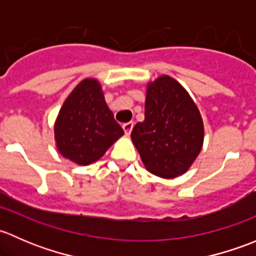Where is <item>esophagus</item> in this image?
Here are the masks:
<instances>
[{
  "label": "esophagus",
  "mask_w": 256,
  "mask_h": 256,
  "mask_svg": "<svg viewBox=\"0 0 256 256\" xmlns=\"http://www.w3.org/2000/svg\"><path fill=\"white\" fill-rule=\"evenodd\" d=\"M134 128V122H125L122 125V128H124V132H125V135H130L131 130H132Z\"/></svg>",
  "instance_id": "34e87169"
}]
</instances>
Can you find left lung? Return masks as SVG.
Returning a JSON list of instances; mask_svg holds the SVG:
<instances>
[{"label":"left lung","mask_w":256,"mask_h":256,"mask_svg":"<svg viewBox=\"0 0 256 256\" xmlns=\"http://www.w3.org/2000/svg\"><path fill=\"white\" fill-rule=\"evenodd\" d=\"M131 138L151 174L174 178L184 174L197 158L204 128L184 88L162 76L147 85L144 120L136 124Z\"/></svg>","instance_id":"1"}]
</instances>
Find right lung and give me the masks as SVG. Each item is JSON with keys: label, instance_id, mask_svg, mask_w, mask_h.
I'll use <instances>...</instances> for the list:
<instances>
[{"label": "right lung", "instance_id": "right-lung-1", "mask_svg": "<svg viewBox=\"0 0 256 256\" xmlns=\"http://www.w3.org/2000/svg\"><path fill=\"white\" fill-rule=\"evenodd\" d=\"M54 134L60 154L86 166L99 160L124 130L108 108L98 80L85 79L64 102Z\"/></svg>", "mask_w": 256, "mask_h": 256}]
</instances>
